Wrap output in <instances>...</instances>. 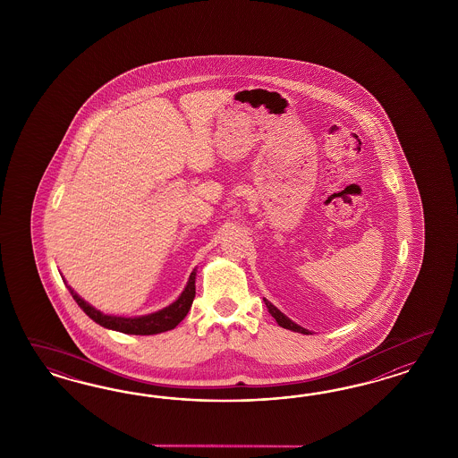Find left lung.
Here are the masks:
<instances>
[{
	"instance_id": "obj_1",
	"label": "left lung",
	"mask_w": 458,
	"mask_h": 458,
	"mask_svg": "<svg viewBox=\"0 0 458 458\" xmlns=\"http://www.w3.org/2000/svg\"><path fill=\"white\" fill-rule=\"evenodd\" d=\"M265 305H267L268 312L272 314V318L277 320L278 326H280V327H284V329H289V331H293V333L310 334V331H307V329H304V327L297 326V324H295V322H292V320L289 319L287 316H284V314L278 310L276 305L270 304L268 301H265Z\"/></svg>"
}]
</instances>
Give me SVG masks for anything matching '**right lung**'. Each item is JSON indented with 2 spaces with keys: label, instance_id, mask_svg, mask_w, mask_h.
Wrapping results in <instances>:
<instances>
[{
  "label": "right lung",
  "instance_id": "right-lung-1",
  "mask_svg": "<svg viewBox=\"0 0 458 458\" xmlns=\"http://www.w3.org/2000/svg\"><path fill=\"white\" fill-rule=\"evenodd\" d=\"M194 277L196 274L190 276L188 285L182 291L178 301L171 305L165 307L163 310H157L149 316L142 318H117V316H106L92 305L87 304L83 299H81L72 287L67 285L73 301L79 304L83 312L92 320H96L102 327H107L112 331H119L124 334H136V335H151V334L165 333L174 329L181 320L186 318L188 310L191 309L194 299Z\"/></svg>",
  "mask_w": 458,
  "mask_h": 458
}]
</instances>
